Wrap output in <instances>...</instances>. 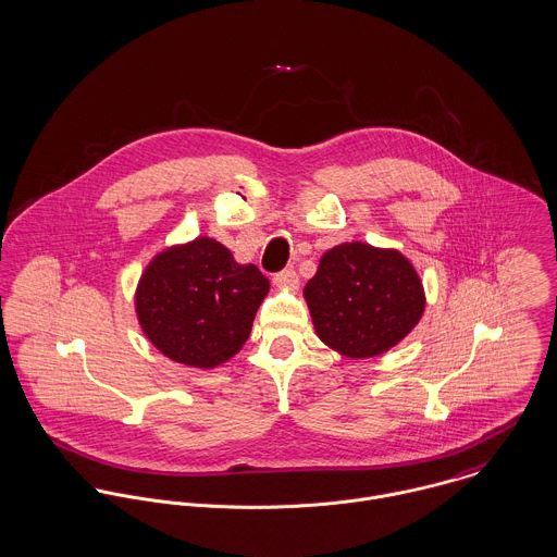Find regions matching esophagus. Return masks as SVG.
Wrapping results in <instances>:
<instances>
[{
    "label": "esophagus",
    "mask_w": 557,
    "mask_h": 557,
    "mask_svg": "<svg viewBox=\"0 0 557 557\" xmlns=\"http://www.w3.org/2000/svg\"><path fill=\"white\" fill-rule=\"evenodd\" d=\"M274 285L276 287H285V289H296L298 287V274L294 268H285L283 272L274 274Z\"/></svg>",
    "instance_id": "34e87169"
}]
</instances>
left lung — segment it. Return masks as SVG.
I'll list each match as a JSON object with an SVG mask.
<instances>
[{
  "instance_id": "8db88e82",
  "label": "left lung",
  "mask_w": 557,
  "mask_h": 557,
  "mask_svg": "<svg viewBox=\"0 0 557 557\" xmlns=\"http://www.w3.org/2000/svg\"><path fill=\"white\" fill-rule=\"evenodd\" d=\"M304 298L317 336L355 359L396 347L425 308L423 285L405 255L363 243L323 255Z\"/></svg>"
}]
</instances>
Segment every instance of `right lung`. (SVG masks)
<instances>
[{
	"mask_svg": "<svg viewBox=\"0 0 557 557\" xmlns=\"http://www.w3.org/2000/svg\"><path fill=\"white\" fill-rule=\"evenodd\" d=\"M270 281L240 265L221 243L200 236L170 247L147 265L136 314L152 345L172 361L214 368L238 354Z\"/></svg>",
	"mask_w": 557,
	"mask_h": 557,
	"instance_id": "obj_1",
	"label": "right lung"
}]
</instances>
